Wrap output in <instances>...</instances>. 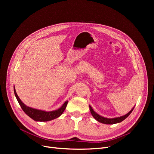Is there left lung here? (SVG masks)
<instances>
[{
	"mask_svg": "<svg viewBox=\"0 0 154 154\" xmlns=\"http://www.w3.org/2000/svg\"><path fill=\"white\" fill-rule=\"evenodd\" d=\"M89 109H90V111L91 113L92 114V116H93L96 120H97V122L103 123V124H107V125H113V124H116V123H118L123 122L124 119H125L127 118L128 116L131 114V112H132V110L134 109V106L131 109L129 112H128L127 114H125L123 116H120V117H118V118H106L105 117H103L100 115H99L98 114H97L96 112H94V110L92 109V108L91 107V105H89Z\"/></svg>",
	"mask_w": 154,
	"mask_h": 154,
	"instance_id": "8db88e82",
	"label": "left lung"
}]
</instances>
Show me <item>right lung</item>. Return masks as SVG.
<instances>
[{"label":"right lung","instance_id":"1","mask_svg":"<svg viewBox=\"0 0 154 154\" xmlns=\"http://www.w3.org/2000/svg\"><path fill=\"white\" fill-rule=\"evenodd\" d=\"M14 93H15L16 98L23 111H24L29 117L36 121V122H49V121H51L60 117L64 112L65 109H66L67 105L68 103V101L67 100L65 101V103L62 105V106L58 109L47 112L45 110L31 108V107L27 106V105H26L21 101V100L19 98V97L18 96L15 86H14Z\"/></svg>","mask_w":154,"mask_h":154}]
</instances>
